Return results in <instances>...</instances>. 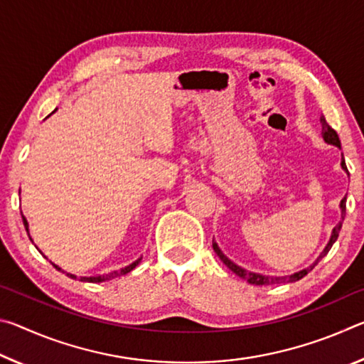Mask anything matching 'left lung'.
<instances>
[{
    "label": "left lung",
    "instance_id": "left-lung-1",
    "mask_svg": "<svg viewBox=\"0 0 364 364\" xmlns=\"http://www.w3.org/2000/svg\"><path fill=\"white\" fill-rule=\"evenodd\" d=\"M321 125H323V138H324V141L326 143H329V144H334V146H337V147H341V139H338V134L336 133V130L334 128H332L328 122H326V119H324V115L321 117ZM342 168L343 170H347V165H345V160H343V157H342ZM348 171V170H347ZM345 197L342 199V202H341V208H342V220L338 221V225L334 228V230H332V236H331V241H329V244L326 245V249L323 250V254L319 255V258L318 260L311 264V267H308V268H305V269H301V271H299V273H294V274H291V276H263V274H257V273H250V271H245L244 268H241V267H237V264H234L231 260H228V258L223 255V252H221L220 249H218V245H217V242H213V250L217 252V255L220 257V260L223 262L228 268H230L232 273H236L239 278H242V279H245L247 282H250V284H255V286H269V284H281V282H295V281H299V279H301L304 278V276H306L308 273H310V271L316 267L318 264V262L321 260V258L328 254V252L331 250V247H332V244H334L336 241H337V237H338V232H341V228H342V221H343V217H345Z\"/></svg>",
    "mask_w": 364,
    "mask_h": 364
}]
</instances>
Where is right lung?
I'll return each mask as SVG.
<instances>
[{
	"instance_id": "1",
	"label": "right lung",
	"mask_w": 364,
	"mask_h": 364,
	"mask_svg": "<svg viewBox=\"0 0 364 364\" xmlns=\"http://www.w3.org/2000/svg\"><path fill=\"white\" fill-rule=\"evenodd\" d=\"M22 220H23V226H26V230H27V232H28V223H27V220H26V217H23V215H22ZM138 263H139V260L133 262L132 264H128V267L122 268V269H119V271H110V273L100 274V276H90V278H85V276H80V279H78V281H83V282H104V281H109V279L119 278V276H123V274L130 273V271H132L134 267H136ZM53 267L56 268V269H59V271H63V269H60V268L58 267V264H54V263H53ZM63 273H65V271H63ZM65 274L69 276V278H72V279H77V276H75V274H70V273H65Z\"/></svg>"
}]
</instances>
